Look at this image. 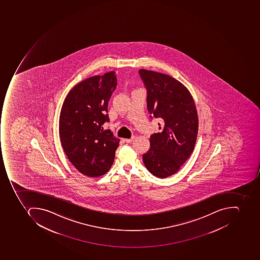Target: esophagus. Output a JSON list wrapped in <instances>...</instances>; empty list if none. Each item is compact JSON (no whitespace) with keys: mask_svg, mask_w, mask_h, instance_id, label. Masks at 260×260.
<instances>
[{"mask_svg":"<svg viewBox=\"0 0 260 260\" xmlns=\"http://www.w3.org/2000/svg\"><path fill=\"white\" fill-rule=\"evenodd\" d=\"M134 138H135L134 136L131 138H125V139H124V142H126V143H131V142L134 140Z\"/></svg>","mask_w":260,"mask_h":260,"instance_id":"esophagus-1","label":"esophagus"}]
</instances>
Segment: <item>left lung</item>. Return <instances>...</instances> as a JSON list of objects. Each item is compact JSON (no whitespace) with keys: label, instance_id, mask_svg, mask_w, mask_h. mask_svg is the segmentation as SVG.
<instances>
[{"label":"left lung","instance_id":"8db88e82","mask_svg":"<svg viewBox=\"0 0 260 260\" xmlns=\"http://www.w3.org/2000/svg\"><path fill=\"white\" fill-rule=\"evenodd\" d=\"M138 73L147 90L149 117L160 119L163 126L149 138L150 149L142 159L153 176L166 178L177 173L193 151L198 132L197 108L188 89L177 79L145 69Z\"/></svg>","mask_w":260,"mask_h":260}]
</instances>
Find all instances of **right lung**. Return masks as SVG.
<instances>
[{"mask_svg":"<svg viewBox=\"0 0 260 260\" xmlns=\"http://www.w3.org/2000/svg\"><path fill=\"white\" fill-rule=\"evenodd\" d=\"M115 72L88 78L65 98L59 115L61 144L76 170L87 177L105 174L112 166L119 139L110 129L108 103L117 87Z\"/></svg>","mask_w":260,"mask_h":260,"instance_id":"add662e5","label":"right lung"}]
</instances>
